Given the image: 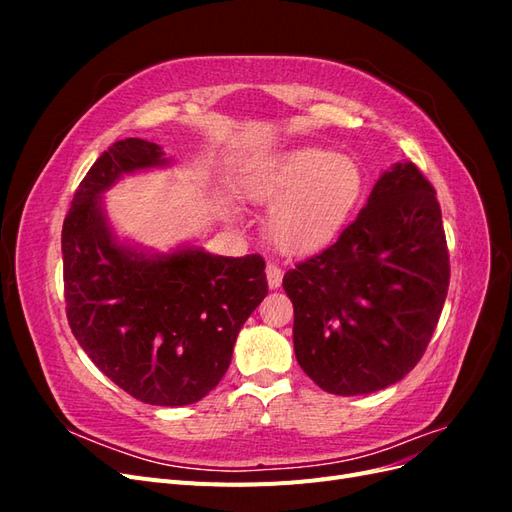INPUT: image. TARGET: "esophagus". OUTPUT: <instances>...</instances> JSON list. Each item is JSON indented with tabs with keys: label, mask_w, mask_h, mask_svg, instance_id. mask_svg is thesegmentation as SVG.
Returning <instances> with one entry per match:
<instances>
[{
	"label": "esophagus",
	"mask_w": 512,
	"mask_h": 512,
	"mask_svg": "<svg viewBox=\"0 0 512 512\" xmlns=\"http://www.w3.org/2000/svg\"><path fill=\"white\" fill-rule=\"evenodd\" d=\"M282 275H284L282 269L277 267V265H273V262H269V265H267V282H269L271 290L282 286Z\"/></svg>",
	"instance_id": "obj_1"
}]
</instances>
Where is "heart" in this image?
Here are the masks:
<instances>
[{"label":"heart","instance_id":"heart-1","mask_svg":"<svg viewBox=\"0 0 512 512\" xmlns=\"http://www.w3.org/2000/svg\"><path fill=\"white\" fill-rule=\"evenodd\" d=\"M245 194L275 203L269 232L288 254H309L331 243L344 228L365 190L359 162L303 145L262 162L243 177Z\"/></svg>","mask_w":512,"mask_h":512}]
</instances>
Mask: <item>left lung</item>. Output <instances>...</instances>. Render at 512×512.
<instances>
[{"mask_svg": "<svg viewBox=\"0 0 512 512\" xmlns=\"http://www.w3.org/2000/svg\"><path fill=\"white\" fill-rule=\"evenodd\" d=\"M448 280L436 190L412 162H397L339 239L284 275L301 369L344 397L399 382L436 331Z\"/></svg>", "mask_w": 512, "mask_h": 512, "instance_id": "left-lung-1", "label": "left lung"}]
</instances>
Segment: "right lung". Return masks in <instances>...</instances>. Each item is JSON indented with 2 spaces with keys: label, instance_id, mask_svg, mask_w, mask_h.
<instances>
[{
  "label": "right lung",
  "instance_id": "obj_1",
  "mask_svg": "<svg viewBox=\"0 0 512 512\" xmlns=\"http://www.w3.org/2000/svg\"><path fill=\"white\" fill-rule=\"evenodd\" d=\"M168 164L162 147L143 138L108 147L74 192L61 254L76 342L128 395L177 408L218 386L269 286L258 254L215 256L196 245L153 254L119 241L102 194L123 175Z\"/></svg>",
  "mask_w": 512,
  "mask_h": 512
}]
</instances>
